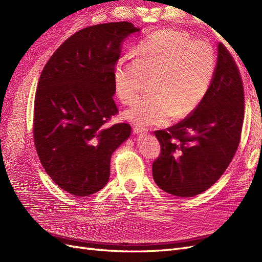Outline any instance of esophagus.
Returning <instances> with one entry per match:
<instances>
[{"label": "esophagus", "mask_w": 262, "mask_h": 262, "mask_svg": "<svg viewBox=\"0 0 262 262\" xmlns=\"http://www.w3.org/2000/svg\"><path fill=\"white\" fill-rule=\"evenodd\" d=\"M133 132L137 133V134H139V133H144V132H146V129H145V128H142V126H139V125H134Z\"/></svg>", "instance_id": "34e87169"}]
</instances>
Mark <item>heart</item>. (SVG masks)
Segmentation results:
<instances>
[{
    "label": "heart",
    "instance_id": "1",
    "mask_svg": "<svg viewBox=\"0 0 262 262\" xmlns=\"http://www.w3.org/2000/svg\"><path fill=\"white\" fill-rule=\"evenodd\" d=\"M216 68L213 46L185 31L163 29L140 45L137 58H121L114 72L118 98L130 105L152 76L150 95L140 98L124 117L139 125H160L184 118L200 105Z\"/></svg>",
    "mask_w": 262,
    "mask_h": 262
}]
</instances>
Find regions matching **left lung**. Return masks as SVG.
Wrapping results in <instances>:
<instances>
[{
  "label": "left lung",
  "mask_w": 262,
  "mask_h": 262,
  "mask_svg": "<svg viewBox=\"0 0 262 262\" xmlns=\"http://www.w3.org/2000/svg\"><path fill=\"white\" fill-rule=\"evenodd\" d=\"M209 91L193 114L168 129L155 131L161 154L153 178L165 192L189 198L208 190L223 175L239 145L245 95L233 55L219 43Z\"/></svg>",
  "instance_id": "1"
}]
</instances>
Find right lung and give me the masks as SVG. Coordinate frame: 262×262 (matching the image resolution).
Wrapping results in <instances>:
<instances>
[{
	"mask_svg": "<svg viewBox=\"0 0 262 262\" xmlns=\"http://www.w3.org/2000/svg\"><path fill=\"white\" fill-rule=\"evenodd\" d=\"M139 31L129 21L78 30L54 51L39 78L35 147L46 172L75 196L106 186L110 158L130 137L129 123H107L118 114L114 72L121 45Z\"/></svg>",
	"mask_w": 262,
	"mask_h": 262,
	"instance_id": "obj_1",
	"label": "right lung"
}]
</instances>
